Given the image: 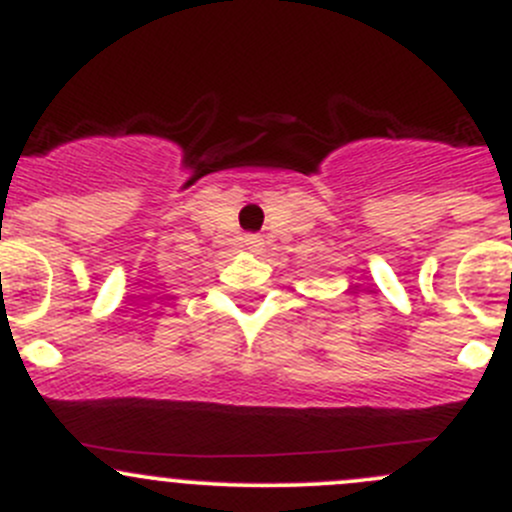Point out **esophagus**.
Instances as JSON below:
<instances>
[{
    "mask_svg": "<svg viewBox=\"0 0 512 512\" xmlns=\"http://www.w3.org/2000/svg\"><path fill=\"white\" fill-rule=\"evenodd\" d=\"M245 245L250 247V250H257V247H260V237H257V235H245Z\"/></svg>",
    "mask_w": 512,
    "mask_h": 512,
    "instance_id": "obj_1",
    "label": "esophagus"
}]
</instances>
